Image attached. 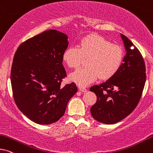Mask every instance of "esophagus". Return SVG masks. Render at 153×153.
I'll return each mask as SVG.
<instances>
[{
    "label": "esophagus",
    "instance_id": "esophagus-1",
    "mask_svg": "<svg viewBox=\"0 0 153 153\" xmlns=\"http://www.w3.org/2000/svg\"><path fill=\"white\" fill-rule=\"evenodd\" d=\"M79 91H81V92H86V91H87V89H86V87H84V86H79Z\"/></svg>",
    "mask_w": 153,
    "mask_h": 153
}]
</instances>
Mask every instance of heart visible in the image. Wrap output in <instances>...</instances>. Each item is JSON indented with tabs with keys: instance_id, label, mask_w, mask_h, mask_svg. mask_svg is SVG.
Here are the masks:
<instances>
[{
	"instance_id": "1",
	"label": "heart",
	"mask_w": 153,
	"mask_h": 153,
	"mask_svg": "<svg viewBox=\"0 0 153 153\" xmlns=\"http://www.w3.org/2000/svg\"><path fill=\"white\" fill-rule=\"evenodd\" d=\"M124 57L123 48L111 43L101 36L84 37L78 48L69 47L64 51L63 61L70 68L76 69L87 58V67L76 70L71 79L80 86H86L100 76L102 80L112 78L119 72Z\"/></svg>"
}]
</instances>
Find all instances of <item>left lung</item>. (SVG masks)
Returning a JSON list of instances; mask_svg holds the SVG:
<instances>
[{
	"label": "left lung",
	"mask_w": 153,
	"mask_h": 153,
	"mask_svg": "<svg viewBox=\"0 0 153 153\" xmlns=\"http://www.w3.org/2000/svg\"><path fill=\"white\" fill-rule=\"evenodd\" d=\"M121 36L126 53L120 69L105 82L90 88L97 96L96 102L91 108V115L107 124L119 122L134 110L146 81V65L141 53L127 37L123 34Z\"/></svg>",
	"instance_id": "8db88e82"
}]
</instances>
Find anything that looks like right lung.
<instances>
[{
  "label": "right lung",
  "mask_w": 153,
  "mask_h": 153,
  "mask_svg": "<svg viewBox=\"0 0 153 153\" xmlns=\"http://www.w3.org/2000/svg\"><path fill=\"white\" fill-rule=\"evenodd\" d=\"M67 46V35L51 29L24 41L14 55L10 73L14 100L36 124L59 120L77 91L74 82L61 86L67 76L62 55Z\"/></svg>",
  "instance_id": "right-lung-1"
}]
</instances>
